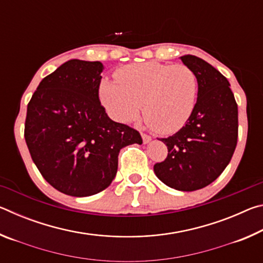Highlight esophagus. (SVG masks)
Segmentation results:
<instances>
[{
  "label": "esophagus",
  "instance_id": "obj_1",
  "mask_svg": "<svg viewBox=\"0 0 263 263\" xmlns=\"http://www.w3.org/2000/svg\"><path fill=\"white\" fill-rule=\"evenodd\" d=\"M141 137H142V141H144V144H148V142L151 141V139H152V138H151V136L146 135V133H144V132H141Z\"/></svg>",
  "mask_w": 263,
  "mask_h": 263
}]
</instances>
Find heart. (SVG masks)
Segmentation results:
<instances>
[{
  "instance_id": "1",
  "label": "heart",
  "mask_w": 263,
  "mask_h": 263,
  "mask_svg": "<svg viewBox=\"0 0 263 263\" xmlns=\"http://www.w3.org/2000/svg\"><path fill=\"white\" fill-rule=\"evenodd\" d=\"M197 90V77L188 66L149 61L127 65L116 80H103L100 97L111 117L124 123L137 118L144 104L145 121L168 135L189 121Z\"/></svg>"
}]
</instances>
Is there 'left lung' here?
I'll list each match as a JSON object with an SVG mask.
<instances>
[{
  "label": "left lung",
  "instance_id": "obj_1",
  "mask_svg": "<svg viewBox=\"0 0 263 263\" xmlns=\"http://www.w3.org/2000/svg\"><path fill=\"white\" fill-rule=\"evenodd\" d=\"M197 77V102L185 125L162 138L164 161L154 164L164 184L194 191L212 183L230 163L238 141V105L224 75L195 55L181 57Z\"/></svg>",
  "mask_w": 263,
  "mask_h": 263
}]
</instances>
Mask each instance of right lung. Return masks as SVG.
Here are the masks:
<instances>
[{"label": "right lung", "mask_w": 263, "mask_h": 263, "mask_svg": "<svg viewBox=\"0 0 263 263\" xmlns=\"http://www.w3.org/2000/svg\"><path fill=\"white\" fill-rule=\"evenodd\" d=\"M103 65L73 59L39 83L26 111L24 137L33 162L53 188L95 195L115 179L119 151L140 133L108 117L99 89Z\"/></svg>", "instance_id": "right-lung-1"}]
</instances>
